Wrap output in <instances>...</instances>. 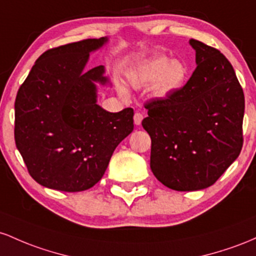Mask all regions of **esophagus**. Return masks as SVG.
I'll list each match as a JSON object with an SVG mask.
<instances>
[{"label":"esophagus","instance_id":"34e87169","mask_svg":"<svg viewBox=\"0 0 256 256\" xmlns=\"http://www.w3.org/2000/svg\"><path fill=\"white\" fill-rule=\"evenodd\" d=\"M144 118V116L140 112H136V114H134V123H136V126H140L142 124V120Z\"/></svg>","mask_w":256,"mask_h":256}]
</instances>
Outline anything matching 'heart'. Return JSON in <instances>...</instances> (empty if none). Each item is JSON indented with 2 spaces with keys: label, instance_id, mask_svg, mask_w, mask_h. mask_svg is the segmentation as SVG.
Instances as JSON below:
<instances>
[{
  "label": "heart",
  "instance_id": "heart-1",
  "mask_svg": "<svg viewBox=\"0 0 256 256\" xmlns=\"http://www.w3.org/2000/svg\"><path fill=\"white\" fill-rule=\"evenodd\" d=\"M188 70L180 60H170L166 56H156L144 62L139 68L129 74V82L134 87H148L152 84L154 96L166 98L176 93L188 81ZM118 90L126 94V88L118 84Z\"/></svg>",
  "mask_w": 256,
  "mask_h": 256
}]
</instances>
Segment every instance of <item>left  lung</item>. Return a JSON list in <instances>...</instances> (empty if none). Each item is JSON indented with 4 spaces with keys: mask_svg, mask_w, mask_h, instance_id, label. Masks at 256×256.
I'll return each mask as SVG.
<instances>
[{
    "mask_svg": "<svg viewBox=\"0 0 256 256\" xmlns=\"http://www.w3.org/2000/svg\"><path fill=\"white\" fill-rule=\"evenodd\" d=\"M197 68L188 83L145 105L142 127L151 138V170L175 191H197L216 182L243 145L244 94L231 62L190 40Z\"/></svg>",
    "mask_w": 256,
    "mask_h": 256,
    "instance_id": "8db88e82",
    "label": "left lung"
}]
</instances>
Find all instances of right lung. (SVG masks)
Segmentation results:
<instances>
[{"mask_svg":"<svg viewBox=\"0 0 256 256\" xmlns=\"http://www.w3.org/2000/svg\"><path fill=\"white\" fill-rule=\"evenodd\" d=\"M108 37L48 50L16 94L14 138L28 170L44 188L80 192L104 175L118 144L133 132V108L108 112L96 104L104 66L86 70Z\"/></svg>","mask_w":256,"mask_h":256,"instance_id":"1","label":"right lung"}]
</instances>
